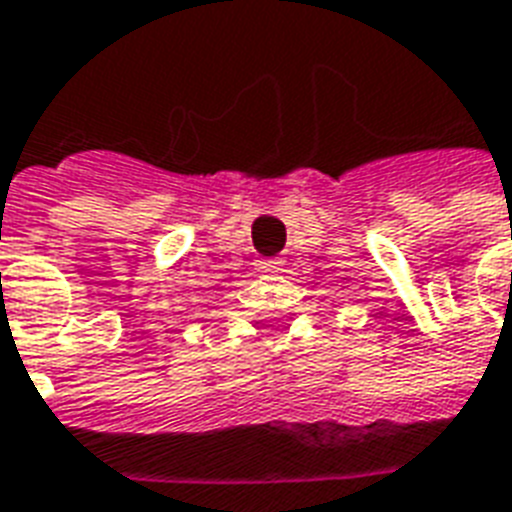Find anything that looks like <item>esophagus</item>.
<instances>
[{"mask_svg":"<svg viewBox=\"0 0 512 512\" xmlns=\"http://www.w3.org/2000/svg\"><path fill=\"white\" fill-rule=\"evenodd\" d=\"M260 271H265V273L282 271V263H279V260H263V263H260Z\"/></svg>","mask_w":512,"mask_h":512,"instance_id":"1","label":"esophagus"}]
</instances>
